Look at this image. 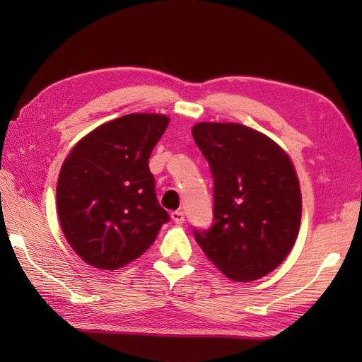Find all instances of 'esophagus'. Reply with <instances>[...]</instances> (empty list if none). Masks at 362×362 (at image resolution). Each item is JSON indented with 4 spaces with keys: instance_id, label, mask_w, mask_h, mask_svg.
<instances>
[{
    "instance_id": "esophagus-1",
    "label": "esophagus",
    "mask_w": 362,
    "mask_h": 362,
    "mask_svg": "<svg viewBox=\"0 0 362 362\" xmlns=\"http://www.w3.org/2000/svg\"><path fill=\"white\" fill-rule=\"evenodd\" d=\"M171 218L175 224H183V221H185V214H183V211H173Z\"/></svg>"
}]
</instances>
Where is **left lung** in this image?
Returning a JSON list of instances; mask_svg holds the SVG:
<instances>
[{
  "instance_id": "1",
  "label": "left lung",
  "mask_w": 362,
  "mask_h": 362,
  "mask_svg": "<svg viewBox=\"0 0 362 362\" xmlns=\"http://www.w3.org/2000/svg\"><path fill=\"white\" fill-rule=\"evenodd\" d=\"M213 175V224L193 227L197 244L235 281L272 272L298 235L302 194L289 157L271 138L233 122L193 127Z\"/></svg>"
}]
</instances>
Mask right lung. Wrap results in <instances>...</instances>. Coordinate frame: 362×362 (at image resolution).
I'll use <instances>...</instances> for the list:
<instances>
[{
	"label": "right lung",
	"instance_id": "right-lung-1",
	"mask_svg": "<svg viewBox=\"0 0 362 362\" xmlns=\"http://www.w3.org/2000/svg\"><path fill=\"white\" fill-rule=\"evenodd\" d=\"M168 122L163 115H124L83 136L65 158L57 180L59 221L87 264L107 271L126 266L169 221L149 171Z\"/></svg>",
	"mask_w": 362,
	"mask_h": 362
}]
</instances>
